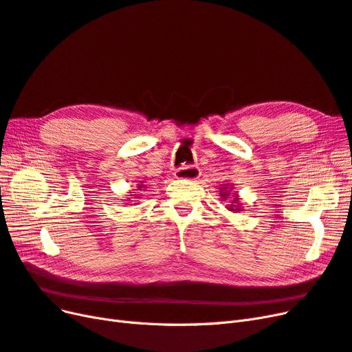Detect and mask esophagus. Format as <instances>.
<instances>
[{"mask_svg": "<svg viewBox=\"0 0 352 352\" xmlns=\"http://www.w3.org/2000/svg\"><path fill=\"white\" fill-rule=\"evenodd\" d=\"M175 177L186 179V180H195V179L199 177V168L197 166L179 167V168L175 170Z\"/></svg>", "mask_w": 352, "mask_h": 352, "instance_id": "34e87169", "label": "esophagus"}]
</instances>
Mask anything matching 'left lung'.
<instances>
[{"label":"left lung","mask_w":352,"mask_h":352,"mask_svg":"<svg viewBox=\"0 0 352 352\" xmlns=\"http://www.w3.org/2000/svg\"><path fill=\"white\" fill-rule=\"evenodd\" d=\"M233 189V186L232 185H223L221 188H220V197L223 198V199H228L229 198V195H230V190ZM239 198H238V195L235 194L233 195V201H232V204L228 207V210H230V211H241V204H239Z\"/></svg>","instance_id":"left-lung-1"}]
</instances>
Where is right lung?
I'll return each instance as SVG.
<instances>
[{"instance_id":"add662e5","label":"right lung","mask_w":352,"mask_h":352,"mask_svg":"<svg viewBox=\"0 0 352 352\" xmlns=\"http://www.w3.org/2000/svg\"><path fill=\"white\" fill-rule=\"evenodd\" d=\"M144 188H145L144 185H138V189H136V190H138V192H140V190H142ZM131 194L133 195V198H140V197H136V195H140V194H136V192H131Z\"/></svg>"}]
</instances>
